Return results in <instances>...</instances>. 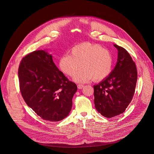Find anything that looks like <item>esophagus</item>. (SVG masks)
<instances>
[{
	"mask_svg": "<svg viewBox=\"0 0 154 154\" xmlns=\"http://www.w3.org/2000/svg\"><path fill=\"white\" fill-rule=\"evenodd\" d=\"M84 87V85H82V84H78V85H77V87H78L79 89H82V88Z\"/></svg>",
	"mask_w": 154,
	"mask_h": 154,
	"instance_id": "1",
	"label": "esophagus"
}]
</instances>
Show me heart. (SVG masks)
<instances>
[{
    "mask_svg": "<svg viewBox=\"0 0 154 154\" xmlns=\"http://www.w3.org/2000/svg\"><path fill=\"white\" fill-rule=\"evenodd\" d=\"M80 64L83 68L74 76V81L84 83L92 79L100 81L111 74L114 58L100 45L85 42L72 48L70 55H64L59 60L60 69L70 76L75 75Z\"/></svg>",
    "mask_w": 154,
    "mask_h": 154,
    "instance_id": "heart-1",
    "label": "heart"
}]
</instances>
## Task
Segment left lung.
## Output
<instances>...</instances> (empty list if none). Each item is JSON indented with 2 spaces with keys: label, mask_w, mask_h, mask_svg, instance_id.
I'll use <instances>...</instances> for the list:
<instances>
[{
  "label": "left lung",
  "mask_w": 154,
  "mask_h": 154,
  "mask_svg": "<svg viewBox=\"0 0 154 154\" xmlns=\"http://www.w3.org/2000/svg\"><path fill=\"white\" fill-rule=\"evenodd\" d=\"M118 51L116 66L110 75L94 85V104L103 117L111 118L124 112L132 101L137 81L135 63L124 48L114 44Z\"/></svg>",
  "instance_id": "8db88e82"
}]
</instances>
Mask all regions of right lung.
Instances as JSON below:
<instances>
[{
    "label": "right lung",
    "instance_id": "right-lung-1",
    "mask_svg": "<svg viewBox=\"0 0 154 154\" xmlns=\"http://www.w3.org/2000/svg\"><path fill=\"white\" fill-rule=\"evenodd\" d=\"M20 90L27 106L45 120L67 117L77 87L64 75L46 51H35L22 59L18 70Z\"/></svg>",
    "mask_w": 154,
    "mask_h": 154
}]
</instances>
